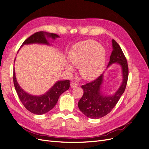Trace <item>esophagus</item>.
Returning <instances> with one entry per match:
<instances>
[{
  "label": "esophagus",
  "instance_id": "34e87169",
  "mask_svg": "<svg viewBox=\"0 0 149 149\" xmlns=\"http://www.w3.org/2000/svg\"><path fill=\"white\" fill-rule=\"evenodd\" d=\"M70 86L72 88H75V87L78 86V84L76 83V82H72V83H71Z\"/></svg>",
  "mask_w": 149,
  "mask_h": 149
}]
</instances>
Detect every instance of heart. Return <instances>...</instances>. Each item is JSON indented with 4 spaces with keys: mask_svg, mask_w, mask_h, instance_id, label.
<instances>
[{
    "mask_svg": "<svg viewBox=\"0 0 149 149\" xmlns=\"http://www.w3.org/2000/svg\"><path fill=\"white\" fill-rule=\"evenodd\" d=\"M71 63L79 67L81 76L87 80H91L100 76L105 65L106 53L101 46L93 40L78 43L71 48L69 53ZM66 69L73 71L70 64L66 65Z\"/></svg>",
    "mask_w": 149,
    "mask_h": 149,
    "instance_id": "b5f03b06",
    "label": "heart"
}]
</instances>
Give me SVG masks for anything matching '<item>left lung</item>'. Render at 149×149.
I'll return each mask as SVG.
<instances>
[{"instance_id": "obj_1", "label": "left lung", "mask_w": 149, "mask_h": 149, "mask_svg": "<svg viewBox=\"0 0 149 149\" xmlns=\"http://www.w3.org/2000/svg\"><path fill=\"white\" fill-rule=\"evenodd\" d=\"M112 42L113 50L111 55L108 66L114 63L121 66L123 70V83L118 91L111 96H104L101 93L102 74L93 81L81 86L83 95L79 101L78 106L79 110L89 118L99 119L109 114L119 101L127 85L129 76L127 60L119 44L114 39Z\"/></svg>"}]
</instances>
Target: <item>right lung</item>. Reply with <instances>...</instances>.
Returning a JSON list of instances; mask_svg holds the SVG:
<instances>
[{"mask_svg": "<svg viewBox=\"0 0 149 149\" xmlns=\"http://www.w3.org/2000/svg\"><path fill=\"white\" fill-rule=\"evenodd\" d=\"M46 37L55 39V38L59 37V36L46 31H38L26 38L23 45L34 43L49 45ZM13 81L17 93L24 107L31 113L38 115L45 114L52 109L56 105L61 94L70 88L69 79L59 81L54 84L46 94L39 96H35L26 93L21 88L17 81L14 71L13 73Z\"/></svg>", "mask_w": 149, "mask_h": 149, "instance_id": "right-lung-1", "label": "right lung"}]
</instances>
